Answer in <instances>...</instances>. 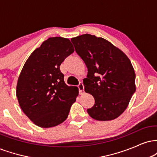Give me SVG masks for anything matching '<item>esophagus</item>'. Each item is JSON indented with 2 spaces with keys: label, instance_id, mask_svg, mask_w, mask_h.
Returning <instances> with one entry per match:
<instances>
[{
  "label": "esophagus",
  "instance_id": "obj_1",
  "mask_svg": "<svg viewBox=\"0 0 157 157\" xmlns=\"http://www.w3.org/2000/svg\"><path fill=\"white\" fill-rule=\"evenodd\" d=\"M78 89L80 94H82L84 93V85L82 82H80V84L78 85Z\"/></svg>",
  "mask_w": 157,
  "mask_h": 157
}]
</instances>
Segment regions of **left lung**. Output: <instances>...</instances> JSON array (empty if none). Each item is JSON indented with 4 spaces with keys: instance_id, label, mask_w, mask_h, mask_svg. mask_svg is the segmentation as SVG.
<instances>
[{
    "instance_id": "8db88e82",
    "label": "left lung",
    "mask_w": 157,
    "mask_h": 157,
    "mask_svg": "<svg viewBox=\"0 0 157 157\" xmlns=\"http://www.w3.org/2000/svg\"><path fill=\"white\" fill-rule=\"evenodd\" d=\"M71 40L88 68L83 79L85 91L95 100L88 113L99 121L117 118L136 91V75L129 58L102 37L86 34Z\"/></svg>"
}]
</instances>
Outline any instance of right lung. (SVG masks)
Wrapping results in <instances>:
<instances>
[{"label":"right lung","instance_id":"add662e5","mask_svg":"<svg viewBox=\"0 0 157 157\" xmlns=\"http://www.w3.org/2000/svg\"><path fill=\"white\" fill-rule=\"evenodd\" d=\"M74 51L68 39L49 37L32 52L21 70L16 88L17 100L23 113L39 127L63 122L76 101L78 88L65 83L60 69Z\"/></svg>","mask_w":157,"mask_h":157}]
</instances>
